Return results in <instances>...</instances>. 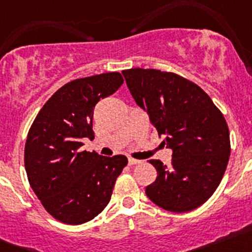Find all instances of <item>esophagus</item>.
Instances as JSON below:
<instances>
[{"label": "esophagus", "mask_w": 252, "mask_h": 252, "mask_svg": "<svg viewBox=\"0 0 252 252\" xmlns=\"http://www.w3.org/2000/svg\"><path fill=\"white\" fill-rule=\"evenodd\" d=\"M140 160H137V159H133V158H128V164H130V165H137V164H140Z\"/></svg>", "instance_id": "obj_1"}]
</instances>
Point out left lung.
I'll return each instance as SVG.
<instances>
[{
    "label": "left lung",
    "instance_id": "left-lung-1",
    "mask_svg": "<svg viewBox=\"0 0 252 252\" xmlns=\"http://www.w3.org/2000/svg\"><path fill=\"white\" fill-rule=\"evenodd\" d=\"M133 99L148 112L162 144L173 150L164 165L150 160L157 180L146 195L170 212H189L208 201L221 183L231 154L222 112L201 87L159 69L122 70Z\"/></svg>",
    "mask_w": 252,
    "mask_h": 252
}]
</instances>
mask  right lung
Returning a JSON list of instances; mask_svg holds the SVG:
<instances>
[{
  "label": "right lung",
  "mask_w": 252,
  "mask_h": 252,
  "mask_svg": "<svg viewBox=\"0 0 252 252\" xmlns=\"http://www.w3.org/2000/svg\"><path fill=\"white\" fill-rule=\"evenodd\" d=\"M122 83L117 72L69 82L48 99L29 130L24 155L29 183L46 212L63 223L82 224L98 216L127 165L125 155L81 150L82 139L94 137V106Z\"/></svg>",
  "instance_id": "add662e5"
}]
</instances>
